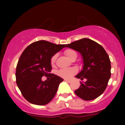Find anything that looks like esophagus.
<instances>
[{
	"mask_svg": "<svg viewBox=\"0 0 125 125\" xmlns=\"http://www.w3.org/2000/svg\"><path fill=\"white\" fill-rule=\"evenodd\" d=\"M64 81H65V82H66V83H71V80H65V79Z\"/></svg>",
	"mask_w": 125,
	"mask_h": 125,
	"instance_id": "esophagus-1",
	"label": "esophagus"
}]
</instances>
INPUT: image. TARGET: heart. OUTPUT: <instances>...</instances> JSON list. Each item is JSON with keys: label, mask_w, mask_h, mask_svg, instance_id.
<instances>
[{"label": "heart", "mask_w": 125, "mask_h": 125, "mask_svg": "<svg viewBox=\"0 0 125 125\" xmlns=\"http://www.w3.org/2000/svg\"><path fill=\"white\" fill-rule=\"evenodd\" d=\"M64 54L68 59L72 60L74 58H77V54L76 51L72 49H67L64 51ZM56 59H57V54H54L51 59V64L52 66H53L56 62ZM77 69L75 68H63V69H60L57 72V74L61 77L65 78V79H69L72 76L76 74L77 73Z\"/></svg>", "instance_id": "b5f03b06"}]
</instances>
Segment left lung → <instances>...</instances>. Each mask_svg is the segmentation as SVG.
<instances>
[{"label": "left lung", "instance_id": "left-lung-1", "mask_svg": "<svg viewBox=\"0 0 125 125\" xmlns=\"http://www.w3.org/2000/svg\"><path fill=\"white\" fill-rule=\"evenodd\" d=\"M65 47L80 53L83 59V69L76 77L85 82L74 91L85 101L95 99L102 94L107 86L111 76V64L108 54L101 45L89 39L83 38L66 44Z\"/></svg>", "mask_w": 125, "mask_h": 125}]
</instances>
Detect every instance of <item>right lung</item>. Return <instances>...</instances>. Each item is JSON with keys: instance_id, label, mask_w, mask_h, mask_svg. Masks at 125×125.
<instances>
[{"instance_id": "right-lung-1", "label": "right lung", "mask_w": 125, "mask_h": 125, "mask_svg": "<svg viewBox=\"0 0 125 125\" xmlns=\"http://www.w3.org/2000/svg\"><path fill=\"white\" fill-rule=\"evenodd\" d=\"M65 46L40 40L31 44L22 53L16 66V83L29 102L44 105L56 95L63 79L49 73L52 69L51 59ZM49 74H51L50 80L42 82V77Z\"/></svg>"}]
</instances>
